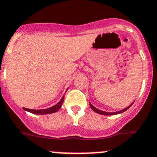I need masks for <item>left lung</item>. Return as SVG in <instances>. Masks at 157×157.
Listing matches in <instances>:
<instances>
[{
    "mask_svg": "<svg viewBox=\"0 0 157 157\" xmlns=\"http://www.w3.org/2000/svg\"><path fill=\"white\" fill-rule=\"evenodd\" d=\"M89 104H90V107H91V108H92V110H93V111H95V112L98 113V114H103V115H113V114H120V113H122V112H124V111H126V110H127L128 108H129V107H131V105L133 104V103H132L131 105H129V107H126V108L123 109V110H122V111H117V112H106V111H100V110H99V109L95 108V107H94L93 105H92V103H89Z\"/></svg>",
    "mask_w": 157,
    "mask_h": 157,
    "instance_id": "8db88e82",
    "label": "left lung"
}]
</instances>
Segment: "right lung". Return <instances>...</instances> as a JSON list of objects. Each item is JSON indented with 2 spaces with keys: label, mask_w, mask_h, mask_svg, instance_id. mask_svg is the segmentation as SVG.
Here are the masks:
<instances>
[{
  "label": "right lung",
  "mask_w": 157,
  "mask_h": 157,
  "mask_svg": "<svg viewBox=\"0 0 157 157\" xmlns=\"http://www.w3.org/2000/svg\"><path fill=\"white\" fill-rule=\"evenodd\" d=\"M64 102V96L62 98V99L58 102V103L53 107H50V108L47 109H43V110H33V109H28V108H24V111H27L28 112L33 113V114H52V113L57 112V111L59 110L61 107H62V105Z\"/></svg>",
  "instance_id": "obj_1"
}]
</instances>
